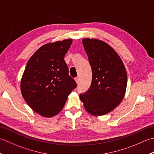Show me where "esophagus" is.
Instances as JSON below:
<instances>
[{
    "label": "esophagus",
    "mask_w": 154,
    "mask_h": 154,
    "mask_svg": "<svg viewBox=\"0 0 154 154\" xmlns=\"http://www.w3.org/2000/svg\"><path fill=\"white\" fill-rule=\"evenodd\" d=\"M75 82H76L77 84L79 83V78H78V77L75 78Z\"/></svg>",
    "instance_id": "34e87169"
}]
</instances>
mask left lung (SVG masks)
<instances>
[{"label":"left lung","instance_id":"obj_1","mask_svg":"<svg viewBox=\"0 0 154 154\" xmlns=\"http://www.w3.org/2000/svg\"><path fill=\"white\" fill-rule=\"evenodd\" d=\"M83 45L92 69V82L80 94L85 110L94 116L109 113L119 105L125 95L127 74L120 56L103 41L84 38Z\"/></svg>","mask_w":154,"mask_h":154}]
</instances>
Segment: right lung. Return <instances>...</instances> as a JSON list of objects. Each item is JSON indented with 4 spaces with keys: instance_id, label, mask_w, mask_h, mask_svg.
<instances>
[{
    "instance_id": "add662e5",
    "label": "right lung",
    "mask_w": 154,
    "mask_h": 154,
    "mask_svg": "<svg viewBox=\"0 0 154 154\" xmlns=\"http://www.w3.org/2000/svg\"><path fill=\"white\" fill-rule=\"evenodd\" d=\"M72 42L67 39L42 45L28 60L22 75V97L42 116L51 117L60 112L77 87L64 60Z\"/></svg>"
}]
</instances>
